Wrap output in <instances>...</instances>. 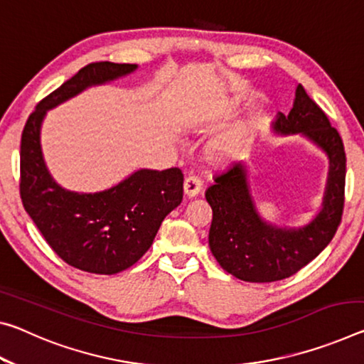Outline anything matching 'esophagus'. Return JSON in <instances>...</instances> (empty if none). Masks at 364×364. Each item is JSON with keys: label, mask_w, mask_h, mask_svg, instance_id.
Masks as SVG:
<instances>
[{"label": "esophagus", "mask_w": 364, "mask_h": 364, "mask_svg": "<svg viewBox=\"0 0 364 364\" xmlns=\"http://www.w3.org/2000/svg\"><path fill=\"white\" fill-rule=\"evenodd\" d=\"M183 189H184V196H186V198H196V196L200 193V189H203V183H200L198 176L189 175V176H186V180H184Z\"/></svg>", "instance_id": "esophagus-1"}]
</instances>
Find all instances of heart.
<instances>
[{"mask_svg": "<svg viewBox=\"0 0 364 364\" xmlns=\"http://www.w3.org/2000/svg\"><path fill=\"white\" fill-rule=\"evenodd\" d=\"M218 118L217 109H196L189 114V126L196 128V126L210 123V121ZM245 146V137L241 134H233L225 137L207 149V160L212 164H225V161L232 160L236 154H238Z\"/></svg>", "mask_w": 364, "mask_h": 364, "instance_id": "b5f03b06", "label": "heart"}]
</instances>
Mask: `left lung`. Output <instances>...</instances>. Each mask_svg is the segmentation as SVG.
I'll use <instances>...</instances> for the list:
<instances>
[{"instance_id":"8db88e82","label":"left lung","mask_w":364,"mask_h":364,"mask_svg":"<svg viewBox=\"0 0 364 364\" xmlns=\"http://www.w3.org/2000/svg\"><path fill=\"white\" fill-rule=\"evenodd\" d=\"M272 131L306 137L327 155L328 173L321 210L303 227H279L264 220L251 194L245 161L213 178L215 183L205 191L213 213L210 251L228 274L255 284L287 279L319 256L337 232L345 203L347 157L342 137L301 84L288 117L277 114Z\"/></svg>"}]
</instances>
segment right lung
<instances>
[{"instance_id":"add662e5","label":"right lung","mask_w":364,"mask_h":364,"mask_svg":"<svg viewBox=\"0 0 364 364\" xmlns=\"http://www.w3.org/2000/svg\"><path fill=\"white\" fill-rule=\"evenodd\" d=\"M137 65L90 63L38 103L22 131L21 199L40 233L66 264L113 275L146 255L164 218L183 200L180 168H141L99 193L69 191L45 164L40 131L47 112L85 89L134 73Z\"/></svg>"}]
</instances>
